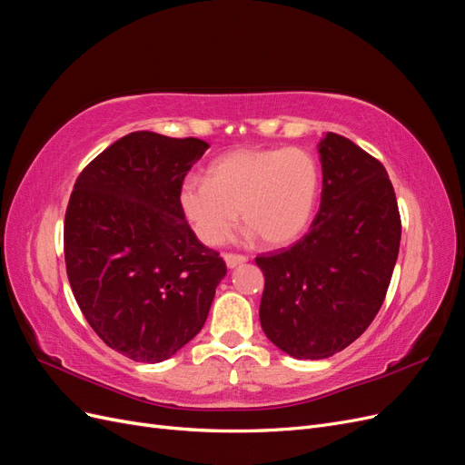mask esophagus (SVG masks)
<instances>
[{
	"label": "esophagus",
	"instance_id": "obj_1",
	"mask_svg": "<svg viewBox=\"0 0 465 465\" xmlns=\"http://www.w3.org/2000/svg\"><path fill=\"white\" fill-rule=\"evenodd\" d=\"M246 260L248 258L242 256V254H231V252H229V254H224V262H227V267H231V270H232V267H236V265L244 263Z\"/></svg>",
	"mask_w": 465,
	"mask_h": 465
}]
</instances>
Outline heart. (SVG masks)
Returning <instances> with one entry per match:
<instances>
[{
    "label": "heart",
    "mask_w": 465,
    "mask_h": 465,
    "mask_svg": "<svg viewBox=\"0 0 465 465\" xmlns=\"http://www.w3.org/2000/svg\"><path fill=\"white\" fill-rule=\"evenodd\" d=\"M322 174L304 149H236L211 163L207 182L186 178L182 213L209 246L221 244L238 213L265 246H287L304 234L320 198Z\"/></svg>",
    "instance_id": "b5f03b06"
}]
</instances>
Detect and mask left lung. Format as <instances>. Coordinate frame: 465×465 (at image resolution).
<instances>
[{
    "instance_id": "1",
    "label": "left lung",
    "mask_w": 465,
    "mask_h": 465,
    "mask_svg": "<svg viewBox=\"0 0 465 465\" xmlns=\"http://www.w3.org/2000/svg\"><path fill=\"white\" fill-rule=\"evenodd\" d=\"M320 211L291 248L256 258L265 285L263 333L294 359H328L371 326L386 299L401 241L384 164L351 139L326 134Z\"/></svg>"
}]
</instances>
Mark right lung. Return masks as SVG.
<instances>
[{"label":"right lung","instance_id":"add662e5","mask_svg":"<svg viewBox=\"0 0 465 465\" xmlns=\"http://www.w3.org/2000/svg\"><path fill=\"white\" fill-rule=\"evenodd\" d=\"M207 147L128 134L83 168L69 198L64 254L74 297L96 335L134 361L161 362L193 340L227 275L178 203Z\"/></svg>","mask_w":465,"mask_h":465}]
</instances>
